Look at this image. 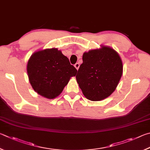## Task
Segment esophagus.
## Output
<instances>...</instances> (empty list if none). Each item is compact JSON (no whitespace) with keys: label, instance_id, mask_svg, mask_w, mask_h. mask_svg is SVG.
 Here are the masks:
<instances>
[{"label":"esophagus","instance_id":"1","mask_svg":"<svg viewBox=\"0 0 150 150\" xmlns=\"http://www.w3.org/2000/svg\"><path fill=\"white\" fill-rule=\"evenodd\" d=\"M74 67H75L76 68L77 70H78V68H79V67H80L79 63H76V64H74Z\"/></svg>","mask_w":150,"mask_h":150}]
</instances>
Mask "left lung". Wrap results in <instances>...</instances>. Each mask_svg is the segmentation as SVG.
Returning a JSON list of instances; mask_svg holds the SVG:
<instances>
[{"mask_svg": "<svg viewBox=\"0 0 150 150\" xmlns=\"http://www.w3.org/2000/svg\"><path fill=\"white\" fill-rule=\"evenodd\" d=\"M82 60L76 78L83 95L93 101L108 98L115 90L122 74L119 54L111 47L101 46L84 52Z\"/></svg>", "mask_w": 150, "mask_h": 150, "instance_id": "obj_1", "label": "left lung"}]
</instances>
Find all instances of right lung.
I'll return each mask as SVG.
<instances>
[{
	"mask_svg": "<svg viewBox=\"0 0 150 150\" xmlns=\"http://www.w3.org/2000/svg\"><path fill=\"white\" fill-rule=\"evenodd\" d=\"M29 81L35 91L48 99L59 96L77 70L57 48L34 52L27 64Z\"/></svg>",
	"mask_w": 150,
	"mask_h": 150,
	"instance_id": "1",
	"label": "right lung"
}]
</instances>
